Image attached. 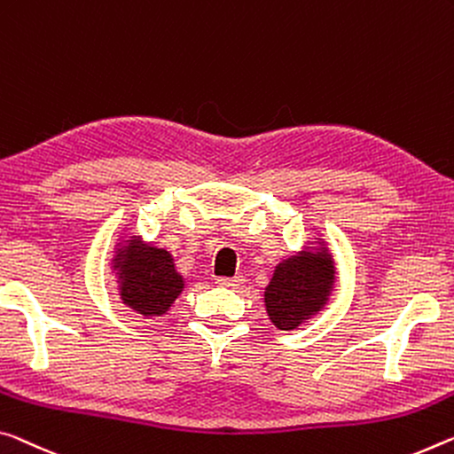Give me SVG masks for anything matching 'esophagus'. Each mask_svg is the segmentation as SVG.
<instances>
[{
	"instance_id": "obj_1",
	"label": "esophagus",
	"mask_w": 454,
	"mask_h": 454,
	"mask_svg": "<svg viewBox=\"0 0 454 454\" xmlns=\"http://www.w3.org/2000/svg\"><path fill=\"white\" fill-rule=\"evenodd\" d=\"M215 285L226 286V289H236V286L242 285V277H220L215 278Z\"/></svg>"
}]
</instances>
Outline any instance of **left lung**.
<instances>
[{"label": "left lung", "mask_w": 454, "mask_h": 454, "mask_svg": "<svg viewBox=\"0 0 454 454\" xmlns=\"http://www.w3.org/2000/svg\"><path fill=\"white\" fill-rule=\"evenodd\" d=\"M335 283L337 266L329 244L319 234L311 236L275 266L264 286V311L277 329H299L327 307Z\"/></svg>", "instance_id": "8db88e82"}]
</instances>
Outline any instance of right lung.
I'll list each match as a JSON object with an SVG mask.
<instances>
[{
	"label": "right lung",
	"mask_w": 454,
	"mask_h": 454,
	"mask_svg": "<svg viewBox=\"0 0 454 454\" xmlns=\"http://www.w3.org/2000/svg\"><path fill=\"white\" fill-rule=\"evenodd\" d=\"M174 261L168 248L145 242L139 234H121L114 242L111 272L123 305L145 319L168 315L185 289V278Z\"/></svg>",
	"instance_id": "1"
}]
</instances>
